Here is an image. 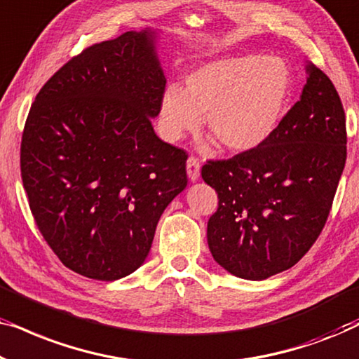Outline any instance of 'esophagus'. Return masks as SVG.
I'll return each instance as SVG.
<instances>
[{"mask_svg": "<svg viewBox=\"0 0 359 359\" xmlns=\"http://www.w3.org/2000/svg\"><path fill=\"white\" fill-rule=\"evenodd\" d=\"M186 170H188V178L193 181H198L199 171H201V163L196 156H189L188 161H186Z\"/></svg>", "mask_w": 359, "mask_h": 359, "instance_id": "obj_1", "label": "esophagus"}]
</instances>
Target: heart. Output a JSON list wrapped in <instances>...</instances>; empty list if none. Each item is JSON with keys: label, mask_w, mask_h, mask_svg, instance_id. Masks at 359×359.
Listing matches in <instances>:
<instances>
[{"label": "heart", "mask_w": 359, "mask_h": 359, "mask_svg": "<svg viewBox=\"0 0 359 359\" xmlns=\"http://www.w3.org/2000/svg\"><path fill=\"white\" fill-rule=\"evenodd\" d=\"M289 91V72L279 58L225 57L204 63L166 88L160 104L165 139L178 140L204 124L229 151L257 149L273 134Z\"/></svg>", "instance_id": "obj_1"}]
</instances>
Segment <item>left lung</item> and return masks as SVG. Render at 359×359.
<instances>
[{"instance_id": "obj_1", "label": "left lung", "mask_w": 359, "mask_h": 359, "mask_svg": "<svg viewBox=\"0 0 359 359\" xmlns=\"http://www.w3.org/2000/svg\"><path fill=\"white\" fill-rule=\"evenodd\" d=\"M307 73L301 100L262 145L203 166L219 196L209 250L233 276L262 281L294 266L330 214L346 161L345 111L330 78L313 65Z\"/></svg>"}]
</instances>
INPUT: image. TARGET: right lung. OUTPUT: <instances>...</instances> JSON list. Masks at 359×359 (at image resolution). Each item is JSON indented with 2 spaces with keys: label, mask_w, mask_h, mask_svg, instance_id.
<instances>
[{
  "label": "right lung",
  "mask_w": 359,
  "mask_h": 359,
  "mask_svg": "<svg viewBox=\"0 0 359 359\" xmlns=\"http://www.w3.org/2000/svg\"><path fill=\"white\" fill-rule=\"evenodd\" d=\"M166 78L151 29L88 47L37 93L21 142L29 208L58 259L114 281L150 252L188 184L184 150L158 139Z\"/></svg>",
  "instance_id": "add662e5"
}]
</instances>
